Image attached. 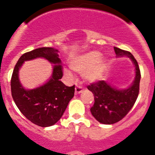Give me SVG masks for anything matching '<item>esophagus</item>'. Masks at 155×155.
Listing matches in <instances>:
<instances>
[{"label":"esophagus","instance_id":"esophagus-1","mask_svg":"<svg viewBox=\"0 0 155 155\" xmlns=\"http://www.w3.org/2000/svg\"><path fill=\"white\" fill-rule=\"evenodd\" d=\"M83 89H82V87L80 86V85H76V88H75V94H80L81 92H82Z\"/></svg>","mask_w":155,"mask_h":155}]
</instances>
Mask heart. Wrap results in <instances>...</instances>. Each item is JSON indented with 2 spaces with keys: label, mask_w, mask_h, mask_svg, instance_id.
<instances>
[{
  "label": "heart",
  "mask_w": 155,
  "mask_h": 155,
  "mask_svg": "<svg viewBox=\"0 0 155 155\" xmlns=\"http://www.w3.org/2000/svg\"><path fill=\"white\" fill-rule=\"evenodd\" d=\"M101 53L91 51L74 58L70 61V67L73 71L83 74L87 82L93 83L102 78L106 69V61L100 59ZM68 76H71L70 71H65Z\"/></svg>",
  "instance_id": "heart-1"
}]
</instances>
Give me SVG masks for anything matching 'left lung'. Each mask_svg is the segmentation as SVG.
I'll use <instances>...</instances> for the list:
<instances>
[{"instance_id": "8db88e82", "label": "left lung", "mask_w": 155, "mask_h": 155, "mask_svg": "<svg viewBox=\"0 0 155 155\" xmlns=\"http://www.w3.org/2000/svg\"><path fill=\"white\" fill-rule=\"evenodd\" d=\"M118 57L126 55L132 60L135 66L136 76L129 87L119 90L111 86L105 81L93 82L87 87L94 94V104L91 108L92 115L99 122L112 124L121 121L132 109L138 97L141 74L137 60L127 51L114 47Z\"/></svg>"}]
</instances>
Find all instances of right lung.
<instances>
[{"label": "right lung", "instance_id": "add662e5", "mask_svg": "<svg viewBox=\"0 0 155 155\" xmlns=\"http://www.w3.org/2000/svg\"><path fill=\"white\" fill-rule=\"evenodd\" d=\"M37 57H43L55 64L53 75L44 85L27 90L20 83L18 70L25 61ZM61 62L58 50L42 47L23 54L13 70L11 78V92L14 102L29 121L38 126L45 127L58 122L74 96L75 85L66 86L60 81L63 76Z\"/></svg>", "mask_w": 155, "mask_h": 155}]
</instances>
